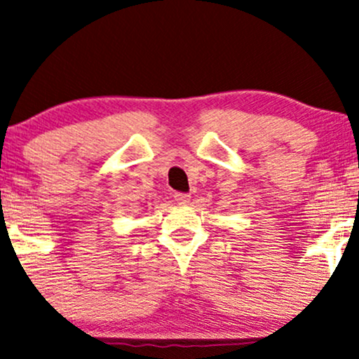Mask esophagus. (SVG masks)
<instances>
[{"mask_svg":"<svg viewBox=\"0 0 359 359\" xmlns=\"http://www.w3.org/2000/svg\"><path fill=\"white\" fill-rule=\"evenodd\" d=\"M174 198H175V202L179 203V205H187V203L190 202V195L182 194V192H175Z\"/></svg>","mask_w":359,"mask_h":359,"instance_id":"1","label":"esophagus"}]
</instances>
